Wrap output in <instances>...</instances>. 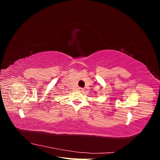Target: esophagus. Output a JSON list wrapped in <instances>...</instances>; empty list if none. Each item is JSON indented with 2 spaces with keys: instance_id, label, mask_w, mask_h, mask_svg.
<instances>
[{
  "instance_id": "34e87169",
  "label": "esophagus",
  "mask_w": 160,
  "mask_h": 160,
  "mask_svg": "<svg viewBox=\"0 0 160 160\" xmlns=\"http://www.w3.org/2000/svg\"><path fill=\"white\" fill-rule=\"evenodd\" d=\"M79 91H83V88H79Z\"/></svg>"
}]
</instances>
